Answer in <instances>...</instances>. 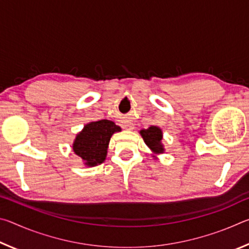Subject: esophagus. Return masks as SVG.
<instances>
[{"label": "esophagus", "mask_w": 249, "mask_h": 249, "mask_svg": "<svg viewBox=\"0 0 249 249\" xmlns=\"http://www.w3.org/2000/svg\"><path fill=\"white\" fill-rule=\"evenodd\" d=\"M124 127H125L126 129H128V130H132V129L134 128V124H133V123H126V124L124 125Z\"/></svg>", "instance_id": "1"}]
</instances>
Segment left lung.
<instances>
[{
  "instance_id": "left-lung-1",
  "label": "left lung",
  "mask_w": 249,
  "mask_h": 249,
  "mask_svg": "<svg viewBox=\"0 0 249 249\" xmlns=\"http://www.w3.org/2000/svg\"><path fill=\"white\" fill-rule=\"evenodd\" d=\"M141 136L145 144L148 146L154 159H158L157 156L165 153V147L162 144V130L158 126H150L148 128L140 130Z\"/></svg>"
}]
</instances>
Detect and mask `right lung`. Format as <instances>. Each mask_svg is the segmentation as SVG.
<instances>
[{"label": "right lung", "instance_id": "right-lung-1", "mask_svg": "<svg viewBox=\"0 0 249 249\" xmlns=\"http://www.w3.org/2000/svg\"><path fill=\"white\" fill-rule=\"evenodd\" d=\"M120 126L108 120L89 122L75 136L72 150L87 167L101 165L107 159L112 135L121 132Z\"/></svg>", "mask_w": 249, "mask_h": 249}]
</instances>
